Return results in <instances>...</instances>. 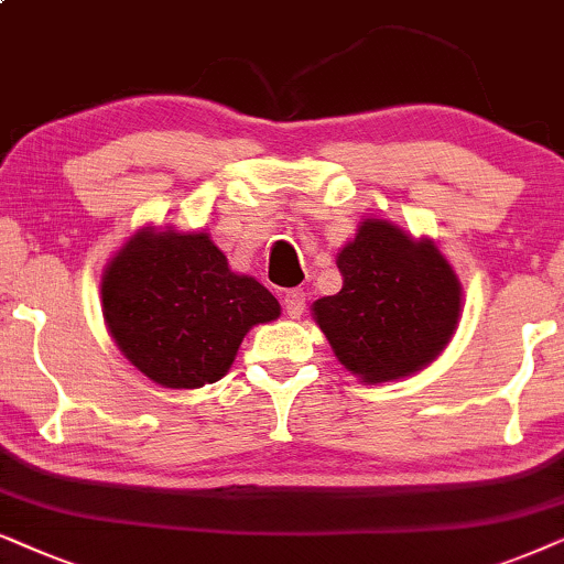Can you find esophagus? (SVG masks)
I'll list each match as a JSON object with an SVG mask.
<instances>
[{"instance_id": "1", "label": "esophagus", "mask_w": 564, "mask_h": 564, "mask_svg": "<svg viewBox=\"0 0 564 564\" xmlns=\"http://www.w3.org/2000/svg\"><path fill=\"white\" fill-rule=\"evenodd\" d=\"M304 306H306V294L302 289H291L283 294V310L291 319H299L304 314Z\"/></svg>"}]
</instances>
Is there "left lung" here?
I'll return each instance as SVG.
<instances>
[{
	"instance_id": "left-lung-1",
	"label": "left lung",
	"mask_w": 564,
	"mask_h": 564,
	"mask_svg": "<svg viewBox=\"0 0 564 564\" xmlns=\"http://www.w3.org/2000/svg\"><path fill=\"white\" fill-rule=\"evenodd\" d=\"M343 289L314 302L335 356L364 381L410 377L452 340L462 286L438 247L379 219L337 254Z\"/></svg>"
}]
</instances>
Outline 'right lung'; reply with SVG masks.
<instances>
[{
  "mask_svg": "<svg viewBox=\"0 0 564 564\" xmlns=\"http://www.w3.org/2000/svg\"><path fill=\"white\" fill-rule=\"evenodd\" d=\"M102 314L141 373L198 389L219 381L247 329L281 306L254 278L231 273L208 235L139 231L105 270Z\"/></svg>",
  "mask_w": 564,
  "mask_h": 564,
  "instance_id": "1",
  "label": "right lung"
}]
</instances>
